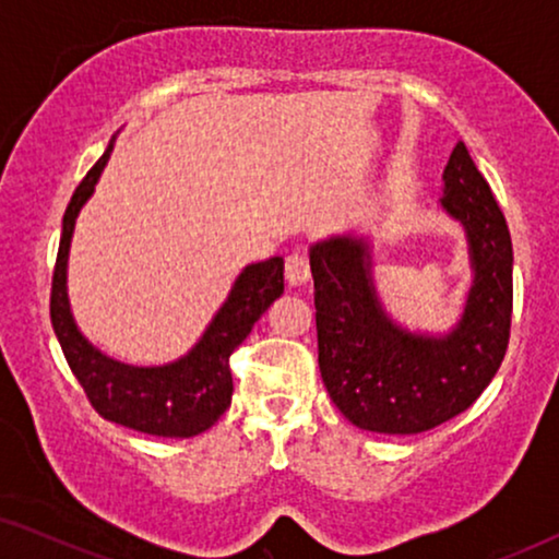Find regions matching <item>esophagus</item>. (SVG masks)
Here are the masks:
<instances>
[{
  "mask_svg": "<svg viewBox=\"0 0 559 559\" xmlns=\"http://www.w3.org/2000/svg\"><path fill=\"white\" fill-rule=\"evenodd\" d=\"M285 277L293 287H300L310 280V262L302 251H293L285 262Z\"/></svg>",
  "mask_w": 559,
  "mask_h": 559,
  "instance_id": "34e87169",
  "label": "esophagus"
}]
</instances>
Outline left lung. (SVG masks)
<instances>
[{"mask_svg": "<svg viewBox=\"0 0 559 559\" xmlns=\"http://www.w3.org/2000/svg\"><path fill=\"white\" fill-rule=\"evenodd\" d=\"M440 209L463 226L473 272L461 318L445 333L409 331L384 310L369 236L338 234L310 247L320 377L361 430L417 435L448 423L484 394L507 354L514 251L463 142L442 173Z\"/></svg>", "mask_w": 559, "mask_h": 559, "instance_id": "1", "label": "left lung"}]
</instances>
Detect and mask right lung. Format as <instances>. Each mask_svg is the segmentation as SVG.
Wrapping results in <instances>:
<instances>
[{
    "instance_id": "1",
    "label": "right lung",
    "mask_w": 559,
    "mask_h": 559,
    "mask_svg": "<svg viewBox=\"0 0 559 559\" xmlns=\"http://www.w3.org/2000/svg\"><path fill=\"white\" fill-rule=\"evenodd\" d=\"M114 140L117 136H111L109 147L81 180L66 209L52 272V331L88 402L104 419L157 438H193L216 425L231 404L234 379L228 356L251 333L266 308L285 293V259L272 257L243 266L224 305L186 356L163 366H134L106 356L81 333L73 318L68 300V254L75 218L94 195L111 157Z\"/></svg>"
}]
</instances>
